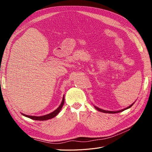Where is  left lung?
I'll return each mask as SVG.
<instances>
[{"label":"left lung","instance_id":"8db88e82","mask_svg":"<svg viewBox=\"0 0 152 152\" xmlns=\"http://www.w3.org/2000/svg\"><path fill=\"white\" fill-rule=\"evenodd\" d=\"M134 104V103H132V104H131L129 107H127L126 108H124V109H123V110H118V111H107V110H102V109H101V108H98V107H95L94 106V108L97 110H98V111H99V112H103V113H119V112H122V111H124V110H127V109H128V108H131L132 106Z\"/></svg>","mask_w":152,"mask_h":152}]
</instances>
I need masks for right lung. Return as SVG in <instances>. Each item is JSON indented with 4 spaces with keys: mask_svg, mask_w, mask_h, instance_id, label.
<instances>
[{
    "mask_svg": "<svg viewBox=\"0 0 152 152\" xmlns=\"http://www.w3.org/2000/svg\"><path fill=\"white\" fill-rule=\"evenodd\" d=\"M64 102H65V98H64V96H63L62 102H61V104L59 106V107L56 110H54V112L50 113L49 114L45 115H43V116H39V117L31 116V115H28L23 114V113H21V114L23 115H24V116L28 117V118H30L31 119H33V120H35V121H46V120H49V119H50V118H54V117H56L57 115L59 113V112H60V110H61V108L63 107Z\"/></svg>",
    "mask_w": 152,
    "mask_h": 152,
    "instance_id": "right-lung-1",
    "label": "right lung"
}]
</instances>
